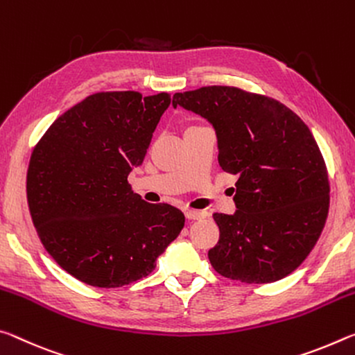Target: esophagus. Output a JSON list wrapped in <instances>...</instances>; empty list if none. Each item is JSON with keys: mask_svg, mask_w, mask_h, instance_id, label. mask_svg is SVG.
<instances>
[{"mask_svg": "<svg viewBox=\"0 0 355 355\" xmlns=\"http://www.w3.org/2000/svg\"><path fill=\"white\" fill-rule=\"evenodd\" d=\"M185 217H187L189 220H200V218H205L206 214L202 211H193V209H185L184 211Z\"/></svg>", "mask_w": 355, "mask_h": 355, "instance_id": "esophagus-1", "label": "esophagus"}]
</instances>
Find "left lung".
I'll return each mask as SVG.
<instances>
[{
    "instance_id": "1",
    "label": "left lung",
    "mask_w": 355,
    "mask_h": 355,
    "mask_svg": "<svg viewBox=\"0 0 355 355\" xmlns=\"http://www.w3.org/2000/svg\"><path fill=\"white\" fill-rule=\"evenodd\" d=\"M173 107L212 124L218 164L237 174V211L214 214V269L257 284L291 274L316 245L329 212L327 168L309 127L275 98L234 86L176 92Z\"/></svg>"
}]
</instances>
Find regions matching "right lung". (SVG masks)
I'll return each instance as SVG.
<instances>
[{"label":"right lung","instance_id":"add662e5","mask_svg":"<svg viewBox=\"0 0 355 355\" xmlns=\"http://www.w3.org/2000/svg\"><path fill=\"white\" fill-rule=\"evenodd\" d=\"M166 92H97L61 114L36 144L26 174L33 223L67 274L97 288L141 280L184 228L170 205H149L127 176L143 164Z\"/></svg>","mask_w":355,"mask_h":355}]
</instances>
